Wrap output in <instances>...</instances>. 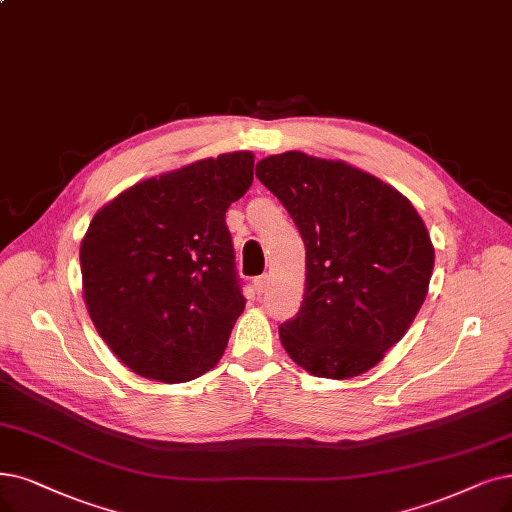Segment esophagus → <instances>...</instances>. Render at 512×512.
<instances>
[{"label": "esophagus", "mask_w": 512, "mask_h": 512, "mask_svg": "<svg viewBox=\"0 0 512 512\" xmlns=\"http://www.w3.org/2000/svg\"><path fill=\"white\" fill-rule=\"evenodd\" d=\"M254 288H256V292H264L269 288V275L264 273V275H260V277H256L254 279Z\"/></svg>", "instance_id": "1"}]
</instances>
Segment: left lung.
Listing matches in <instances>:
<instances>
[{
	"label": "left lung",
	"instance_id": "left-lung-1",
	"mask_svg": "<svg viewBox=\"0 0 512 512\" xmlns=\"http://www.w3.org/2000/svg\"><path fill=\"white\" fill-rule=\"evenodd\" d=\"M256 176L288 210L306 250V290L279 325L288 355L346 380L382 361L428 292L435 248L410 199L344 161L300 151L264 157Z\"/></svg>",
	"mask_w": 512,
	"mask_h": 512
}]
</instances>
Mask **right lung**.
Segmentation results:
<instances>
[{"label": "right lung", "instance_id": "add662e5", "mask_svg": "<svg viewBox=\"0 0 512 512\" xmlns=\"http://www.w3.org/2000/svg\"><path fill=\"white\" fill-rule=\"evenodd\" d=\"M252 180L254 153H224L142 180L92 218L84 300L134 374L178 384L220 361L245 309L224 214Z\"/></svg>", "mask_w": 512, "mask_h": 512}]
</instances>
